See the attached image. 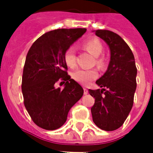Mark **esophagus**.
I'll list each match as a JSON object with an SVG mask.
<instances>
[{
  "label": "esophagus",
  "mask_w": 153,
  "mask_h": 153,
  "mask_svg": "<svg viewBox=\"0 0 153 153\" xmlns=\"http://www.w3.org/2000/svg\"><path fill=\"white\" fill-rule=\"evenodd\" d=\"M88 89H87L86 88H83V93H84V94H88Z\"/></svg>",
  "instance_id": "34e87169"
}]
</instances>
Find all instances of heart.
<instances>
[{"mask_svg":"<svg viewBox=\"0 0 153 153\" xmlns=\"http://www.w3.org/2000/svg\"><path fill=\"white\" fill-rule=\"evenodd\" d=\"M83 48L89 52L94 57H98L102 51V44L97 38H90L83 43ZM64 60L67 65L70 68L76 66V53L73 47H69L64 54ZM97 65L100 67L104 65V60L102 58H97ZM98 74L95 70H86V69H78L74 70L71 76L78 83L87 85L95 79Z\"/></svg>","mask_w":153,"mask_h":153,"instance_id":"1","label":"heart"}]
</instances>
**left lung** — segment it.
I'll return each instance as SVG.
<instances>
[{
	"mask_svg": "<svg viewBox=\"0 0 153 153\" xmlns=\"http://www.w3.org/2000/svg\"><path fill=\"white\" fill-rule=\"evenodd\" d=\"M95 34L106 42L111 51V60L106 73L96 81L102 89H89L95 98L91 108L93 120L101 129L113 131L121 126L132 109L137 87L134 54L118 34L98 29Z\"/></svg>",
	"mask_w": 153,
	"mask_h": 153,
	"instance_id": "left-lung-1",
	"label": "left lung"
}]
</instances>
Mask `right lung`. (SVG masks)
<instances>
[{"label": "right lung", "instance_id": "1", "mask_svg": "<svg viewBox=\"0 0 153 153\" xmlns=\"http://www.w3.org/2000/svg\"><path fill=\"white\" fill-rule=\"evenodd\" d=\"M86 30H52L38 38L28 51L22 77V93L25 108L40 128L55 130L61 127L70 108L83 96V88L67 73L64 54ZM58 81L66 83L62 90L54 88Z\"/></svg>", "mask_w": 153, "mask_h": 153}]
</instances>
